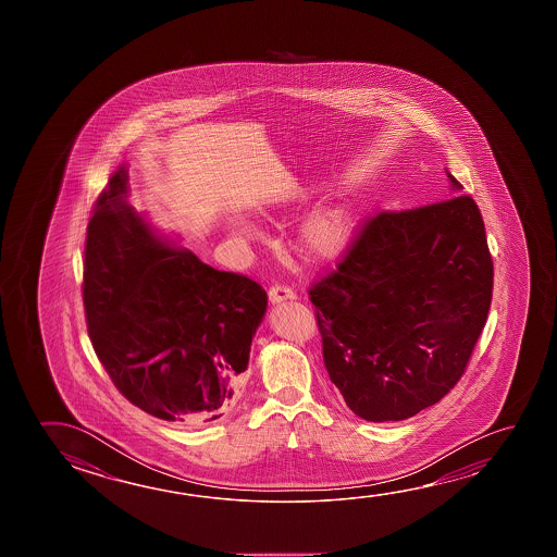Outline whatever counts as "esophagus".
Returning <instances> with one entry per match:
<instances>
[{"instance_id":"1","label":"esophagus","mask_w":557,"mask_h":557,"mask_svg":"<svg viewBox=\"0 0 557 557\" xmlns=\"http://www.w3.org/2000/svg\"><path fill=\"white\" fill-rule=\"evenodd\" d=\"M268 297H270V301L277 305V302L293 301L297 297V293L289 289V287H285V285H272L270 292H268Z\"/></svg>"}]
</instances>
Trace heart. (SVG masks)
<instances>
[{"label":"heart","mask_w":557,"mask_h":557,"mask_svg":"<svg viewBox=\"0 0 557 557\" xmlns=\"http://www.w3.org/2000/svg\"><path fill=\"white\" fill-rule=\"evenodd\" d=\"M351 238V221L342 208L314 211L301 228V247L312 260H332Z\"/></svg>","instance_id":"1"}]
</instances>
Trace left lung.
Returning a JSON list of instances; mask_svg holds the SVG:
<instances>
[{"mask_svg": "<svg viewBox=\"0 0 557 557\" xmlns=\"http://www.w3.org/2000/svg\"><path fill=\"white\" fill-rule=\"evenodd\" d=\"M448 174L445 200L379 211L309 289L330 381L367 421L437 404L465 374L493 293L482 213Z\"/></svg>", "mask_w": 557, "mask_h": 557, "instance_id": "1", "label": "left lung"}]
</instances>
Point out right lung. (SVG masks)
Masks as SVG:
<instances>
[{
  "label": "right lung",
  "mask_w": 557,
  "mask_h": 557,
  "mask_svg": "<svg viewBox=\"0 0 557 557\" xmlns=\"http://www.w3.org/2000/svg\"><path fill=\"white\" fill-rule=\"evenodd\" d=\"M83 305L120 394L159 420L198 425L237 401L268 295L247 275L169 247L129 203L119 166L87 225Z\"/></svg>",
  "instance_id": "1"
}]
</instances>
